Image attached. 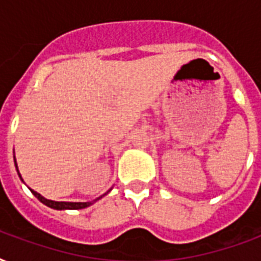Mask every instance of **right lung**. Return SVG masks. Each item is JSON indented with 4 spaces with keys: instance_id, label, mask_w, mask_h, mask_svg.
Returning a JSON list of instances; mask_svg holds the SVG:
<instances>
[{
    "instance_id": "obj_1",
    "label": "right lung",
    "mask_w": 261,
    "mask_h": 261,
    "mask_svg": "<svg viewBox=\"0 0 261 261\" xmlns=\"http://www.w3.org/2000/svg\"><path fill=\"white\" fill-rule=\"evenodd\" d=\"M14 165H16V169H17V164H16V160H14ZM18 172V169H17ZM18 176H20V178H21V174L18 173ZM21 181H22V178H21ZM111 191V190H110ZM108 191V192H110ZM31 192L36 196V198L40 200V202L43 203V204H46L47 207H51V208H54V210H80V208H85V207L90 206L92 203H94L96 200H98V199H101L104 195H101L100 198H97L96 200H93V202H55V200H50V199H46V198H43L42 195L38 194L36 191L34 190H31ZM107 192V194H108Z\"/></svg>"
}]
</instances>
